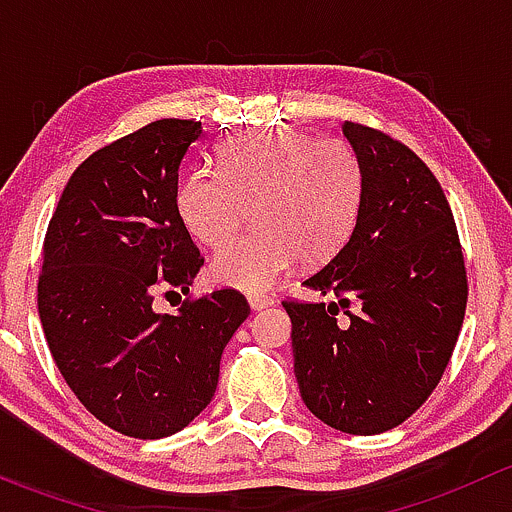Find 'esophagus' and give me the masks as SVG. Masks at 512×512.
I'll return each instance as SVG.
<instances>
[{
    "label": "esophagus",
    "mask_w": 512,
    "mask_h": 512,
    "mask_svg": "<svg viewBox=\"0 0 512 512\" xmlns=\"http://www.w3.org/2000/svg\"><path fill=\"white\" fill-rule=\"evenodd\" d=\"M247 302H250L252 309H265V307H272V304H275V297H267V294H250V297H247Z\"/></svg>",
    "instance_id": "34e87169"
}]
</instances>
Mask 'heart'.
Instances as JSON below:
<instances>
[{
  "label": "heart",
  "mask_w": 512,
  "mask_h": 512,
  "mask_svg": "<svg viewBox=\"0 0 512 512\" xmlns=\"http://www.w3.org/2000/svg\"><path fill=\"white\" fill-rule=\"evenodd\" d=\"M364 173L342 138H312L297 128H272L227 141L215 170H193L175 190L180 223L198 242L220 247L255 205L257 232L227 245L210 262L225 287L265 292L299 257L322 262L352 235Z\"/></svg>",
  "instance_id": "obj_1"
}]
</instances>
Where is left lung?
Masks as SVG:
<instances>
[{"instance_id":"obj_1","label":"left lung","mask_w":512,"mask_h":512,"mask_svg":"<svg viewBox=\"0 0 512 512\" xmlns=\"http://www.w3.org/2000/svg\"><path fill=\"white\" fill-rule=\"evenodd\" d=\"M364 195L337 255L304 285L337 302L282 307L292 319L294 376L319 421L354 436L399 426L431 396L458 342L466 262L436 175L404 143L344 121ZM348 314L336 322L338 309Z\"/></svg>"}]
</instances>
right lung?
<instances>
[{
    "mask_svg": "<svg viewBox=\"0 0 512 512\" xmlns=\"http://www.w3.org/2000/svg\"><path fill=\"white\" fill-rule=\"evenodd\" d=\"M198 121H153L89 156L66 183L44 237L39 319L76 399L133 438L188 426L218 389L220 356L250 314L237 289L156 309L203 267L175 210L178 168Z\"/></svg>",
    "mask_w": 512,
    "mask_h": 512,
    "instance_id": "1",
    "label": "right lung"
}]
</instances>
